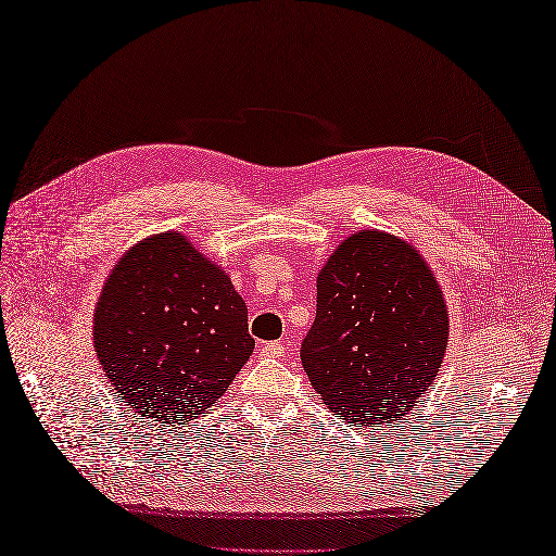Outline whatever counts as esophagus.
<instances>
[{
	"instance_id": "1",
	"label": "esophagus",
	"mask_w": 556,
	"mask_h": 556,
	"mask_svg": "<svg viewBox=\"0 0 556 556\" xmlns=\"http://www.w3.org/2000/svg\"><path fill=\"white\" fill-rule=\"evenodd\" d=\"M262 355H264V357H282V355H285V348H282V343H278V341L264 343V345H262Z\"/></svg>"
}]
</instances>
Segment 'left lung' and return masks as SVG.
<instances>
[{
	"mask_svg": "<svg viewBox=\"0 0 556 556\" xmlns=\"http://www.w3.org/2000/svg\"><path fill=\"white\" fill-rule=\"evenodd\" d=\"M447 336L441 285L422 255L392 233L362 229L317 274L301 364L336 417L392 425L439 376Z\"/></svg>",
	"mask_w": 556,
	"mask_h": 556,
	"instance_id": "left-lung-1",
	"label": "left lung"
}]
</instances>
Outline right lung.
Returning <instances> with one entry per match:
<instances>
[{
    "mask_svg": "<svg viewBox=\"0 0 556 556\" xmlns=\"http://www.w3.org/2000/svg\"><path fill=\"white\" fill-rule=\"evenodd\" d=\"M92 341L115 394L160 427L208 410L255 348L245 301L223 266L176 231L117 260L97 301Z\"/></svg>",
    "mask_w": 556,
    "mask_h": 556,
    "instance_id": "right-lung-1",
    "label": "right lung"
}]
</instances>
